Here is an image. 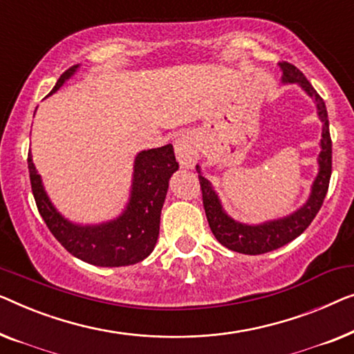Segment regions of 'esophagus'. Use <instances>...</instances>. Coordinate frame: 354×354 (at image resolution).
Masks as SVG:
<instances>
[{
	"label": "esophagus",
	"mask_w": 354,
	"mask_h": 354,
	"mask_svg": "<svg viewBox=\"0 0 354 354\" xmlns=\"http://www.w3.org/2000/svg\"><path fill=\"white\" fill-rule=\"evenodd\" d=\"M175 153L183 168H192L197 162V142L192 134L184 133L176 139L175 142Z\"/></svg>",
	"instance_id": "1"
}]
</instances>
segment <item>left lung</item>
<instances>
[{"label":"left lung","instance_id":"left-lung-1","mask_svg":"<svg viewBox=\"0 0 354 354\" xmlns=\"http://www.w3.org/2000/svg\"><path fill=\"white\" fill-rule=\"evenodd\" d=\"M279 67L282 71V83L298 84L313 99V102L316 104L317 117L322 122V138L319 142L321 152L317 156L319 170H317L315 181L311 184V192L308 201L287 216L260 223V225H247V223L236 221L227 215L212 183L202 175L201 167H196L202 187L203 208H205V215L213 236L229 250L245 253V255H261V253L276 250V248L286 245V243L292 242L293 239L300 236L311 225V221L315 220L317 212H319L327 194L328 181H330L332 141L330 133H328L326 104L319 94L316 93V89L313 88V84L308 82L306 77L295 66L288 62H281Z\"/></svg>","mask_w":354,"mask_h":354}]
</instances>
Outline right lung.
Returning <instances> with one entry per match:
<instances>
[{"instance_id":"add662e5","label":"right lung","mask_w":354,"mask_h":354,"mask_svg":"<svg viewBox=\"0 0 354 354\" xmlns=\"http://www.w3.org/2000/svg\"><path fill=\"white\" fill-rule=\"evenodd\" d=\"M78 67L73 66L64 72L49 96L75 75ZM27 162L39 215L53 236L73 257L94 266L118 268L134 265L151 255L160 231V213L168 183L179 168L171 144L141 151L134 157L127 207L117 218L97 225H78L59 213L44 191L32 152H28Z\"/></svg>"}]
</instances>
